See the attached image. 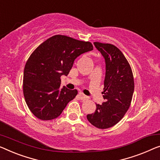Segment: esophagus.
<instances>
[{"label": "esophagus", "mask_w": 160, "mask_h": 160, "mask_svg": "<svg viewBox=\"0 0 160 160\" xmlns=\"http://www.w3.org/2000/svg\"><path fill=\"white\" fill-rule=\"evenodd\" d=\"M79 96L81 100H82V101H85V100H88L89 98H88L87 95H84L83 93H82V92H80L79 93Z\"/></svg>", "instance_id": "34e87169"}]
</instances>
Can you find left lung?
Wrapping results in <instances>:
<instances>
[{
  "label": "left lung",
  "instance_id": "obj_1",
  "mask_svg": "<svg viewBox=\"0 0 160 160\" xmlns=\"http://www.w3.org/2000/svg\"><path fill=\"white\" fill-rule=\"evenodd\" d=\"M106 62L104 80L105 100L96 103L95 113L87 115L89 122L95 127L104 129L112 127L121 120L129 108L134 90L132 68L127 59L117 47L111 44L93 43Z\"/></svg>",
  "mask_w": 160,
  "mask_h": 160
}]
</instances>
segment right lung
Instances as JSON below:
<instances>
[{"label":"right lung","mask_w":160,"mask_h":160,"mask_svg":"<svg viewBox=\"0 0 160 160\" xmlns=\"http://www.w3.org/2000/svg\"><path fill=\"white\" fill-rule=\"evenodd\" d=\"M92 49L89 42L55 35L31 54L23 71V91L26 103L36 117L43 121L56 118L75 98L78 90L61 88L60 77L68 75L78 57Z\"/></svg>","instance_id":"add662e5"}]
</instances>
